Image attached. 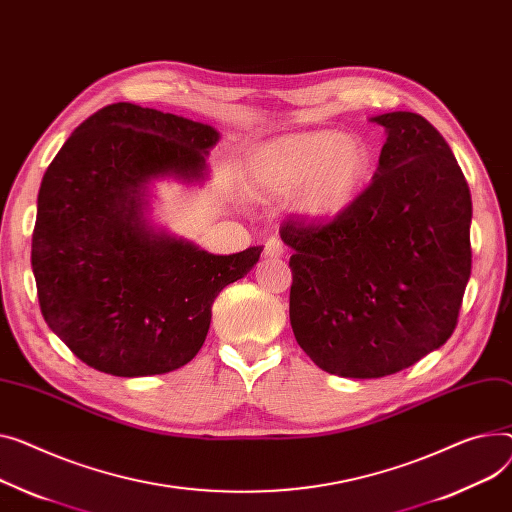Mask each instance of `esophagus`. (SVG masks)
I'll return each mask as SVG.
<instances>
[{
  "label": "esophagus",
  "instance_id": "esophagus-1",
  "mask_svg": "<svg viewBox=\"0 0 512 512\" xmlns=\"http://www.w3.org/2000/svg\"><path fill=\"white\" fill-rule=\"evenodd\" d=\"M284 243L280 241V238H276V236H271V238H267L265 241V249H263V253L267 255V257H282L284 255Z\"/></svg>",
  "mask_w": 512,
  "mask_h": 512
}]
</instances>
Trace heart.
<instances>
[{
    "instance_id": "b5f03b06",
    "label": "heart",
    "mask_w": 512,
    "mask_h": 512,
    "mask_svg": "<svg viewBox=\"0 0 512 512\" xmlns=\"http://www.w3.org/2000/svg\"><path fill=\"white\" fill-rule=\"evenodd\" d=\"M370 148L360 138L319 129L286 135L253 152L247 187L259 197H282L302 187L298 208L311 220L342 214L366 183Z\"/></svg>"
}]
</instances>
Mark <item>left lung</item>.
I'll return each mask as SVG.
<instances>
[{
  "label": "left lung",
  "mask_w": 512,
  "mask_h": 512,
  "mask_svg": "<svg viewBox=\"0 0 512 512\" xmlns=\"http://www.w3.org/2000/svg\"><path fill=\"white\" fill-rule=\"evenodd\" d=\"M387 129L372 183L333 220L290 218V325L319 368L395 374L453 335L471 274V193L445 138L418 113Z\"/></svg>",
  "instance_id": "1"
}]
</instances>
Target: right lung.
<instances>
[{
	"instance_id": "1",
	"label": "right lung",
	"mask_w": 512,
	"mask_h": 512,
	"mask_svg": "<svg viewBox=\"0 0 512 512\" xmlns=\"http://www.w3.org/2000/svg\"><path fill=\"white\" fill-rule=\"evenodd\" d=\"M218 138L210 125L115 102L49 164L32 271L47 325L88 366L113 377L185 366L206 342L214 298L259 261L261 247L212 255L144 218V185L203 179Z\"/></svg>"
}]
</instances>
